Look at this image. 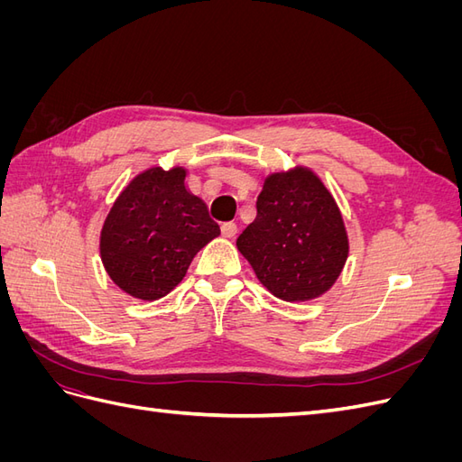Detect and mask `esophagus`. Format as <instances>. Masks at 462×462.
I'll return each mask as SVG.
<instances>
[{"mask_svg":"<svg viewBox=\"0 0 462 462\" xmlns=\"http://www.w3.org/2000/svg\"><path fill=\"white\" fill-rule=\"evenodd\" d=\"M221 235L223 236H227V239H231V236H235L236 235V223H233V221H226L221 226Z\"/></svg>","mask_w":462,"mask_h":462,"instance_id":"esophagus-1","label":"esophagus"}]
</instances>
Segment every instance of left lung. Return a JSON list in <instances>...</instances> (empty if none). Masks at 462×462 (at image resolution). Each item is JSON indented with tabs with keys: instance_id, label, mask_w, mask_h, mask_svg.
I'll return each instance as SVG.
<instances>
[{
	"instance_id": "8db88e82",
	"label": "left lung",
	"mask_w": 462,
	"mask_h": 462,
	"mask_svg": "<svg viewBox=\"0 0 462 462\" xmlns=\"http://www.w3.org/2000/svg\"><path fill=\"white\" fill-rule=\"evenodd\" d=\"M236 248L260 283L287 302L316 299L339 277L348 241L329 190L309 170L273 173L263 180L256 219Z\"/></svg>"
}]
</instances>
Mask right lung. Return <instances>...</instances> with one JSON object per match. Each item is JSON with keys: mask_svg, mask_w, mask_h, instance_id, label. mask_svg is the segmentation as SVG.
Instances as JSON below:
<instances>
[{"mask_svg": "<svg viewBox=\"0 0 462 462\" xmlns=\"http://www.w3.org/2000/svg\"><path fill=\"white\" fill-rule=\"evenodd\" d=\"M187 171L160 167L131 180L106 217V272L131 297L156 300L175 289L199 250L219 235L206 204L185 189Z\"/></svg>", "mask_w": 462, "mask_h": 462, "instance_id": "1", "label": "right lung"}]
</instances>
